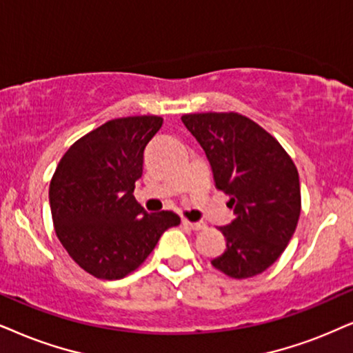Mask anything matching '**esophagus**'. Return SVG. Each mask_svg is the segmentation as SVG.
<instances>
[{
	"mask_svg": "<svg viewBox=\"0 0 353 353\" xmlns=\"http://www.w3.org/2000/svg\"><path fill=\"white\" fill-rule=\"evenodd\" d=\"M182 225H184L185 228L194 230V231H200V230L207 228V225H205V223H192V221H187V220H182Z\"/></svg>",
	"mask_w": 353,
	"mask_h": 353,
	"instance_id": "esophagus-1",
	"label": "esophagus"
}]
</instances>
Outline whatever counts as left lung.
Instances as JSON below:
<instances>
[{
	"label": "left lung",
	"mask_w": 353,
	"mask_h": 353,
	"mask_svg": "<svg viewBox=\"0 0 353 353\" xmlns=\"http://www.w3.org/2000/svg\"><path fill=\"white\" fill-rule=\"evenodd\" d=\"M218 190L230 195L234 220L220 226L226 249L212 265L231 279L269 269L295 233L301 212L298 169L283 146L261 125L238 112L185 114Z\"/></svg>",
	"instance_id": "8db88e82"
}]
</instances>
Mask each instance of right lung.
I'll use <instances>...</instances> for the list:
<instances>
[{
	"label": "right lung",
	"mask_w": 353,
	"mask_h": 353,
	"mask_svg": "<svg viewBox=\"0 0 353 353\" xmlns=\"http://www.w3.org/2000/svg\"><path fill=\"white\" fill-rule=\"evenodd\" d=\"M163 119H114L70 146L50 181L53 228L70 257L101 280L137 270L161 234L177 226L174 212L146 213L133 197L146 145Z\"/></svg>",
	"instance_id": "1"
}]
</instances>
